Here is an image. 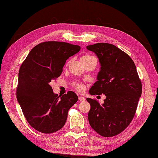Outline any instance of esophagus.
<instances>
[{"label": "esophagus", "instance_id": "esophagus-1", "mask_svg": "<svg viewBox=\"0 0 158 158\" xmlns=\"http://www.w3.org/2000/svg\"><path fill=\"white\" fill-rule=\"evenodd\" d=\"M78 99H79V101H80V102H84V101L85 100V98L84 97H81V96H79Z\"/></svg>", "mask_w": 158, "mask_h": 158}]
</instances>
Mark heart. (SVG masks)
I'll list each match as a JSON object with an SVG mask.
<instances>
[{
  "label": "heart",
  "instance_id": "1",
  "mask_svg": "<svg viewBox=\"0 0 158 158\" xmlns=\"http://www.w3.org/2000/svg\"><path fill=\"white\" fill-rule=\"evenodd\" d=\"M93 59H95V58L94 57V56H93L91 55H84V56H82L81 58V61L84 62V61H86V60ZM75 87H76L77 89L79 91H82L85 89V86H84V85H83V84H77L75 85Z\"/></svg>",
  "mask_w": 158,
  "mask_h": 158
}]
</instances>
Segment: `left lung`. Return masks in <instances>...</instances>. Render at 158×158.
<instances>
[{"instance_id":"1","label":"left lung","mask_w":158,"mask_h":158,"mask_svg":"<svg viewBox=\"0 0 158 158\" xmlns=\"http://www.w3.org/2000/svg\"><path fill=\"white\" fill-rule=\"evenodd\" d=\"M99 59L100 71L89 89L92 95L105 94L104 103L87 98L91 127L103 137L119 134L131 123L142 91L134 62L127 53L106 43L87 46Z\"/></svg>"}]
</instances>
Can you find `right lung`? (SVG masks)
Returning <instances> with one entry per match:
<instances>
[{
  "instance_id": "obj_1",
  "label": "right lung",
  "mask_w": 158,
  "mask_h": 158,
  "mask_svg": "<svg viewBox=\"0 0 158 158\" xmlns=\"http://www.w3.org/2000/svg\"><path fill=\"white\" fill-rule=\"evenodd\" d=\"M81 47L68 43L46 41L32 48L19 71L17 99L31 127L43 133L61 129L68 111L77 102L74 92L62 97L52 91L50 82L61 74L66 60Z\"/></svg>"
}]
</instances>
